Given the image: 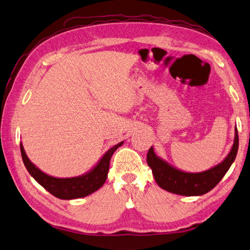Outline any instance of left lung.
Masks as SVG:
<instances>
[{
  "instance_id": "obj_1",
  "label": "left lung",
  "mask_w": 250,
  "mask_h": 250,
  "mask_svg": "<svg viewBox=\"0 0 250 250\" xmlns=\"http://www.w3.org/2000/svg\"><path fill=\"white\" fill-rule=\"evenodd\" d=\"M238 150V134L235 127L234 144L222 162L207 171L190 173L173 167L155 154L153 147L149 149L147 163L158 185L164 190L181 196H201L218 185L235 161Z\"/></svg>"
}]
</instances>
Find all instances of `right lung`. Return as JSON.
Wrapping results in <instances>:
<instances>
[{
	"instance_id": "add662e5",
	"label": "right lung",
	"mask_w": 250,
	"mask_h": 250,
	"mask_svg": "<svg viewBox=\"0 0 250 250\" xmlns=\"http://www.w3.org/2000/svg\"><path fill=\"white\" fill-rule=\"evenodd\" d=\"M124 144V141H121L120 144L115 145L114 147L110 148L107 151L102 155L101 159L99 160L98 163L91 169H89L83 175L75 176V177H54L48 175V174L42 172L39 167H37L32 163L29 158L27 157L23 149L22 144H21V152L23 164L29 172L30 175L40 184V185L45 188L50 194L55 196L56 198L70 200L83 198L91 195L92 192L97 191L99 188L103 186L105 183L107 173H109L110 160L112 154L115 152V150L121 147Z\"/></svg>"
}]
</instances>
